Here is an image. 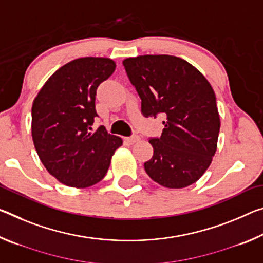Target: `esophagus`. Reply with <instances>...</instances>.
<instances>
[{"mask_svg": "<svg viewBox=\"0 0 263 263\" xmlns=\"http://www.w3.org/2000/svg\"><path fill=\"white\" fill-rule=\"evenodd\" d=\"M125 140L127 141L128 144H136V143H138V141L140 140V138H139V136H132V137H128V138H125Z\"/></svg>", "mask_w": 263, "mask_h": 263, "instance_id": "1", "label": "esophagus"}]
</instances>
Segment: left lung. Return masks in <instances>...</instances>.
I'll return each mask as SVG.
<instances>
[{
  "label": "left lung",
  "instance_id": "left-lung-1",
  "mask_svg": "<svg viewBox=\"0 0 263 263\" xmlns=\"http://www.w3.org/2000/svg\"><path fill=\"white\" fill-rule=\"evenodd\" d=\"M141 99V114L165 117L159 138H151L153 156L144 164L148 177L167 189L199 180L213 159L220 116L213 87L182 58L144 55L123 61Z\"/></svg>",
  "mask_w": 263,
  "mask_h": 263
}]
</instances>
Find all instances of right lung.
<instances>
[{
  "label": "right lung",
  "mask_w": 263,
  "mask_h": 263,
  "mask_svg": "<svg viewBox=\"0 0 263 263\" xmlns=\"http://www.w3.org/2000/svg\"><path fill=\"white\" fill-rule=\"evenodd\" d=\"M116 70L110 58L83 57L51 74L32 103L31 135L42 164L58 181L85 189L105 177L122 146L104 126L91 132L96 92Z\"/></svg>",
  "instance_id": "1"
}]
</instances>
